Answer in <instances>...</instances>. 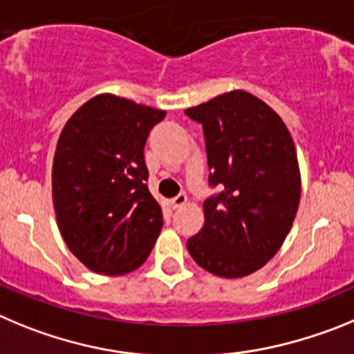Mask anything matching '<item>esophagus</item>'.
Here are the masks:
<instances>
[{
  "label": "esophagus",
  "instance_id": "obj_1",
  "mask_svg": "<svg viewBox=\"0 0 354 354\" xmlns=\"http://www.w3.org/2000/svg\"><path fill=\"white\" fill-rule=\"evenodd\" d=\"M187 196H185V194H178L176 197H173V199H171V206H173L174 209L176 208H181V206L183 205H187Z\"/></svg>",
  "mask_w": 354,
  "mask_h": 354
}]
</instances>
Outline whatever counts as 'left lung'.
<instances>
[{
  "mask_svg": "<svg viewBox=\"0 0 354 354\" xmlns=\"http://www.w3.org/2000/svg\"><path fill=\"white\" fill-rule=\"evenodd\" d=\"M185 113L205 129L209 183L224 187L205 201V224L187 248L206 272L241 279L279 252L295 222L301 196L295 142L282 118L243 90Z\"/></svg>",
  "mask_w": 354,
  "mask_h": 354,
  "instance_id": "8db88e82",
  "label": "left lung"
}]
</instances>
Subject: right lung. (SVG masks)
<instances>
[{
    "instance_id": "1",
    "label": "right lung",
    "mask_w": 354,
    "mask_h": 354,
    "mask_svg": "<svg viewBox=\"0 0 354 354\" xmlns=\"http://www.w3.org/2000/svg\"><path fill=\"white\" fill-rule=\"evenodd\" d=\"M165 111L100 93L63 127L53 160V205L70 252L102 275H125L151 254L162 208L146 187L145 145Z\"/></svg>"
}]
</instances>
